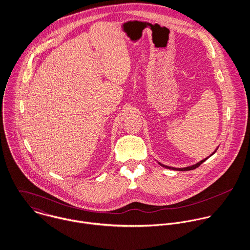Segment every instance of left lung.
<instances>
[{
  "instance_id": "8db88e82",
  "label": "left lung",
  "mask_w": 250,
  "mask_h": 250,
  "mask_svg": "<svg viewBox=\"0 0 250 250\" xmlns=\"http://www.w3.org/2000/svg\"><path fill=\"white\" fill-rule=\"evenodd\" d=\"M217 149H218V147H217L215 150H213V152H212L209 156H211V155L216 151ZM209 156H208V157H206V158L200 160L199 162H197V163H195V164H193V165H190V166H188V167H184V168H175V167L167 166V165H164V164H162V163H160V162H158V161H157V163H158L160 166H162V167H164V168H166V169H171V170H176V171H189V170H193V169H196L197 167H199L200 165H201L203 162H205Z\"/></svg>"
}]
</instances>
